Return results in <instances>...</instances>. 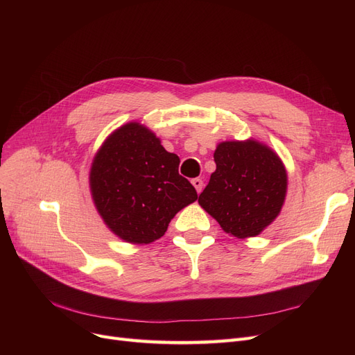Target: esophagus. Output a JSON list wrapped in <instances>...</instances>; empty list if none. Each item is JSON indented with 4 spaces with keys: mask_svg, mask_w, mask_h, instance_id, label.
Returning a JSON list of instances; mask_svg holds the SVG:
<instances>
[{
    "mask_svg": "<svg viewBox=\"0 0 355 355\" xmlns=\"http://www.w3.org/2000/svg\"><path fill=\"white\" fill-rule=\"evenodd\" d=\"M191 182H193V185H194L196 191L200 194L201 190H202V180H201V178H194Z\"/></svg>",
    "mask_w": 355,
    "mask_h": 355,
    "instance_id": "34e87169",
    "label": "esophagus"
}]
</instances>
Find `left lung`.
Listing matches in <instances>:
<instances>
[{"mask_svg": "<svg viewBox=\"0 0 355 355\" xmlns=\"http://www.w3.org/2000/svg\"><path fill=\"white\" fill-rule=\"evenodd\" d=\"M216 171L198 204L226 233L256 237L281 213L288 191L286 168L273 149L253 138L223 141Z\"/></svg>", "mask_w": 355, "mask_h": 355, "instance_id": "1", "label": "left lung"}]
</instances>
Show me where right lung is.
Masks as SVG:
<instances>
[{"label": "right lung", "mask_w": 355, "mask_h": 355, "mask_svg": "<svg viewBox=\"0 0 355 355\" xmlns=\"http://www.w3.org/2000/svg\"><path fill=\"white\" fill-rule=\"evenodd\" d=\"M178 155L139 122L115 129L93 157L89 187L107 229L126 243L148 245L162 237L171 218L197 200L178 174Z\"/></svg>", "instance_id": "obj_1"}]
</instances>
